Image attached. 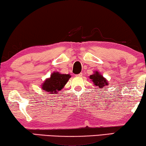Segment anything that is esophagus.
<instances>
[{
	"label": "esophagus",
	"instance_id": "obj_1",
	"mask_svg": "<svg viewBox=\"0 0 146 146\" xmlns=\"http://www.w3.org/2000/svg\"><path fill=\"white\" fill-rule=\"evenodd\" d=\"M76 76H78V77L82 76V73H80V74H76Z\"/></svg>",
	"mask_w": 146,
	"mask_h": 146
}]
</instances>
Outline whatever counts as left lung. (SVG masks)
Instances as JSON below:
<instances>
[{
  "label": "left lung",
  "instance_id": "left-lung-1",
  "mask_svg": "<svg viewBox=\"0 0 146 146\" xmlns=\"http://www.w3.org/2000/svg\"><path fill=\"white\" fill-rule=\"evenodd\" d=\"M90 78L93 82L94 84L98 86V90L104 88V86L108 84L106 79L105 78H104L102 75H101L97 71L95 72L94 74L90 76Z\"/></svg>",
  "mask_w": 146,
  "mask_h": 146
}]
</instances>
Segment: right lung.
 <instances>
[{"instance_id": "right-lung-1", "label": "right lung", "mask_w": 146, "mask_h": 146, "mask_svg": "<svg viewBox=\"0 0 146 146\" xmlns=\"http://www.w3.org/2000/svg\"><path fill=\"white\" fill-rule=\"evenodd\" d=\"M70 77V74H62L58 72H53L50 78H47L42 84V88L50 94H56L63 88Z\"/></svg>"}]
</instances>
